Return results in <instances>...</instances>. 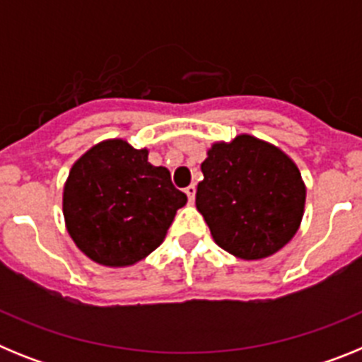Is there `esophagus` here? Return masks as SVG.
Returning <instances> with one entry per match:
<instances>
[{
	"instance_id": "obj_1",
	"label": "esophagus",
	"mask_w": 362,
	"mask_h": 362,
	"mask_svg": "<svg viewBox=\"0 0 362 362\" xmlns=\"http://www.w3.org/2000/svg\"><path fill=\"white\" fill-rule=\"evenodd\" d=\"M185 194L188 196V203H194V199H196V187H194V185L187 187L185 188Z\"/></svg>"
}]
</instances>
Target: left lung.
<instances>
[{
  "label": "left lung",
  "mask_w": 362,
  "mask_h": 362,
  "mask_svg": "<svg viewBox=\"0 0 362 362\" xmlns=\"http://www.w3.org/2000/svg\"><path fill=\"white\" fill-rule=\"evenodd\" d=\"M201 172L196 206L223 250L257 261L292 241L305 214L306 185L279 146L239 134L214 143Z\"/></svg>",
  "instance_id": "left-lung-1"
}]
</instances>
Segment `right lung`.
I'll return each instance as SVG.
<instances>
[{
  "label": "right lung",
  "instance_id": "1",
  "mask_svg": "<svg viewBox=\"0 0 362 362\" xmlns=\"http://www.w3.org/2000/svg\"><path fill=\"white\" fill-rule=\"evenodd\" d=\"M187 196L148 148L105 139L74 163L63 187V217L72 241L94 263L132 267L166 238Z\"/></svg>",
  "mask_w": 362,
  "mask_h": 362
}]
</instances>
